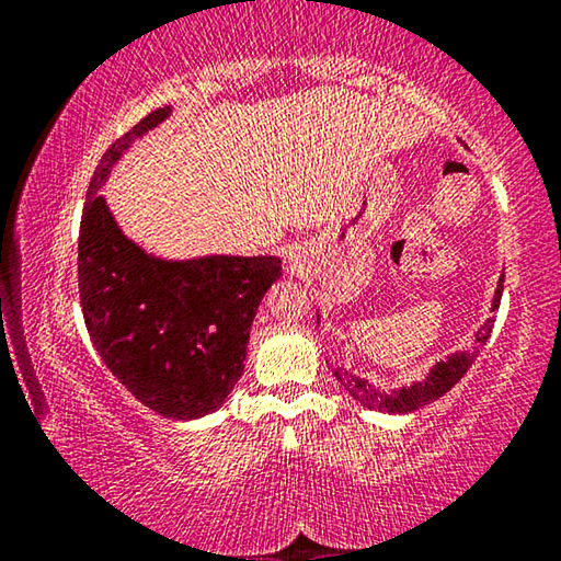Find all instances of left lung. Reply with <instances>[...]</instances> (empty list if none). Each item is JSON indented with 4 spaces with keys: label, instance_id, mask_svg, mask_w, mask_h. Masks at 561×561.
<instances>
[{
    "label": "left lung",
    "instance_id": "left-lung-1",
    "mask_svg": "<svg viewBox=\"0 0 561 561\" xmlns=\"http://www.w3.org/2000/svg\"><path fill=\"white\" fill-rule=\"evenodd\" d=\"M502 282H505V274H502L495 289V297H492V309L495 311L500 307L502 299ZM495 327V317L485 321V327L478 331V339L472 341L470 348L465 351H455L445 360H435L428 376H423L421 381H415L411 386H401L393 388V391H381V388L368 383L366 378L354 376L346 368H336L334 376L336 381L344 386V391L358 401L360 405L371 408V411H383V413H413L417 408L428 405L433 401H438L440 396H445L450 388L460 381V378L468 374V368L474 364L480 348L485 346V341L490 339V331Z\"/></svg>",
    "mask_w": 561,
    "mask_h": 561
}]
</instances>
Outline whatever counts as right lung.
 Here are the masks:
<instances>
[{"label": "right lung", "mask_w": 561, "mask_h": 561, "mask_svg": "<svg viewBox=\"0 0 561 561\" xmlns=\"http://www.w3.org/2000/svg\"><path fill=\"white\" fill-rule=\"evenodd\" d=\"M170 113V106L148 113L93 170L79 230V294L89 336L108 371L158 415L195 421L215 413L240 381L250 327L262 297L282 277V260H165L121 230L101 187L133 140Z\"/></svg>", "instance_id": "right-lung-1"}]
</instances>
